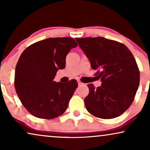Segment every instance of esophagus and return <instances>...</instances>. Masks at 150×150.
I'll use <instances>...</instances> for the list:
<instances>
[{"label":"esophagus","instance_id":"34e87169","mask_svg":"<svg viewBox=\"0 0 150 150\" xmlns=\"http://www.w3.org/2000/svg\"><path fill=\"white\" fill-rule=\"evenodd\" d=\"M78 84H79V86H82V85H84V83H83L82 82H81L80 81H78Z\"/></svg>","mask_w":150,"mask_h":150}]
</instances>
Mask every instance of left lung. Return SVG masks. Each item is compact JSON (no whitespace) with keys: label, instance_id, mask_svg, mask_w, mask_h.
<instances>
[{"label":"left lung","instance_id":"8db88e82","mask_svg":"<svg viewBox=\"0 0 150 150\" xmlns=\"http://www.w3.org/2000/svg\"><path fill=\"white\" fill-rule=\"evenodd\" d=\"M101 79L96 89L88 84L85 98L88 112L101 119H112L124 113L134 100L140 81L136 60L124 44L102 37L76 38Z\"/></svg>","mask_w":150,"mask_h":150}]
</instances>
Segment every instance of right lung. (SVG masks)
<instances>
[{"label": "right lung", "mask_w": 150, "mask_h": 150, "mask_svg": "<svg viewBox=\"0 0 150 150\" xmlns=\"http://www.w3.org/2000/svg\"><path fill=\"white\" fill-rule=\"evenodd\" d=\"M77 46L71 38H48L30 45L20 55L14 85L22 104L33 116L50 120L66 110L77 81L65 84L53 80L59 69L65 68L67 54Z\"/></svg>", "instance_id": "add662e5"}]
</instances>
